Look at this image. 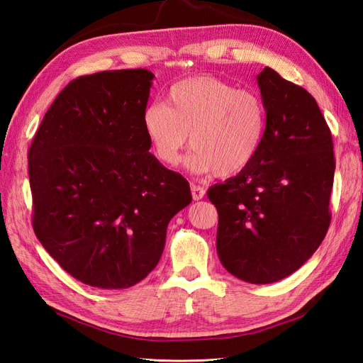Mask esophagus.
<instances>
[{
	"instance_id": "esophagus-1",
	"label": "esophagus",
	"mask_w": 363,
	"mask_h": 363,
	"mask_svg": "<svg viewBox=\"0 0 363 363\" xmlns=\"http://www.w3.org/2000/svg\"><path fill=\"white\" fill-rule=\"evenodd\" d=\"M191 192H192V199L195 201L204 199V195H206V189L201 188V186H199V184H192L191 186Z\"/></svg>"
}]
</instances>
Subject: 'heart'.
I'll return each mask as SVG.
<instances>
[{
    "label": "heart",
    "instance_id": "heart-1",
    "mask_svg": "<svg viewBox=\"0 0 363 363\" xmlns=\"http://www.w3.org/2000/svg\"><path fill=\"white\" fill-rule=\"evenodd\" d=\"M267 124V107L257 92L212 75L175 83L167 104L152 103L142 113V128L159 160L177 164L191 142L186 168L218 177L250 167L265 140Z\"/></svg>",
    "mask_w": 363,
    "mask_h": 363
}]
</instances>
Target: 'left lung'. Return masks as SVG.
I'll return each mask as SVG.
<instances>
[{
  "label": "left lung",
  "mask_w": 363,
  "mask_h": 363,
  "mask_svg": "<svg viewBox=\"0 0 363 363\" xmlns=\"http://www.w3.org/2000/svg\"><path fill=\"white\" fill-rule=\"evenodd\" d=\"M267 135L257 157L207 191L218 211L216 251L235 277L267 284L291 276L330 225L335 155L315 98L271 68L257 75Z\"/></svg>",
  "instance_id": "1"
}]
</instances>
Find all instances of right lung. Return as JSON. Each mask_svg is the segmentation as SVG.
<instances>
[{
  "mask_svg": "<svg viewBox=\"0 0 363 363\" xmlns=\"http://www.w3.org/2000/svg\"><path fill=\"white\" fill-rule=\"evenodd\" d=\"M148 69L83 75L57 95L28 150L33 230L94 288L125 289L156 268L189 183L151 155L142 128Z\"/></svg>",
  "mask_w": 363,
  "mask_h": 363,
  "instance_id": "add662e5",
  "label": "right lung"
}]
</instances>
